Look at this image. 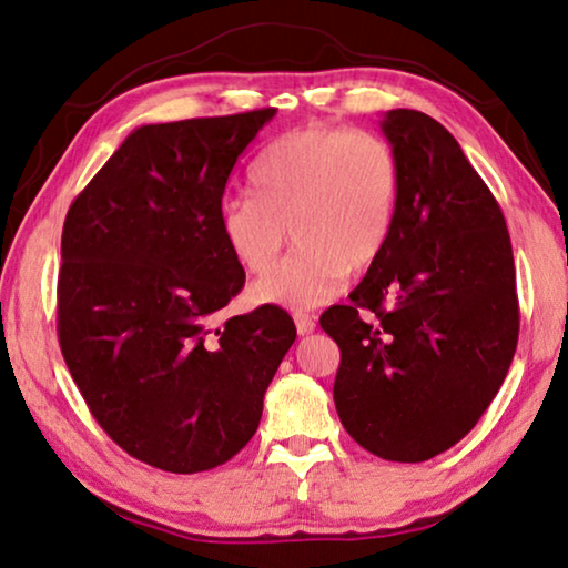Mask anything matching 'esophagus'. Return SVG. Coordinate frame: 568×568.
Listing matches in <instances>:
<instances>
[{
	"label": "esophagus",
	"instance_id": "1",
	"mask_svg": "<svg viewBox=\"0 0 568 568\" xmlns=\"http://www.w3.org/2000/svg\"><path fill=\"white\" fill-rule=\"evenodd\" d=\"M293 321H295V328L301 335H307L315 331V315L311 313H303V311H295L293 313Z\"/></svg>",
	"mask_w": 568,
	"mask_h": 568
}]
</instances>
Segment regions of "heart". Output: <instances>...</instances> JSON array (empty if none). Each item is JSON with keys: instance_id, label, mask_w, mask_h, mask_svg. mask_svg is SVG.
Returning a JSON list of instances; mask_svg holds the SVG:
<instances>
[{"instance_id": "1", "label": "heart", "mask_w": 568, "mask_h": 568, "mask_svg": "<svg viewBox=\"0 0 568 568\" xmlns=\"http://www.w3.org/2000/svg\"><path fill=\"white\" fill-rule=\"evenodd\" d=\"M253 192L225 197L217 227L247 273H263L292 230L296 250L257 277L250 297L307 311L333 301L345 277L368 273L396 227L400 168L378 134L307 124L273 140L250 168Z\"/></svg>"}]
</instances>
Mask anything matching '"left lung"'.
I'll use <instances>...</instances> for the list:
<instances>
[{
	"label": "left lung",
	"mask_w": 568,
	"mask_h": 568,
	"mask_svg": "<svg viewBox=\"0 0 568 568\" xmlns=\"http://www.w3.org/2000/svg\"><path fill=\"white\" fill-rule=\"evenodd\" d=\"M400 168L396 227L381 261L321 328L338 343L333 400L371 454L420 464L458 444L518 343L506 220L444 124L416 110L381 122Z\"/></svg>",
	"instance_id": "left-lung-1"
}]
</instances>
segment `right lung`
Masks as SVG:
<instances>
[{
    "mask_svg": "<svg viewBox=\"0 0 568 568\" xmlns=\"http://www.w3.org/2000/svg\"><path fill=\"white\" fill-rule=\"evenodd\" d=\"M273 108L142 124L70 205L57 281L67 368L114 444L170 474L223 466L257 430L295 341L283 307L223 328L245 285L217 210L237 158Z\"/></svg>",
    "mask_w": 568,
    "mask_h": 568,
    "instance_id": "1",
    "label": "right lung"
}]
</instances>
